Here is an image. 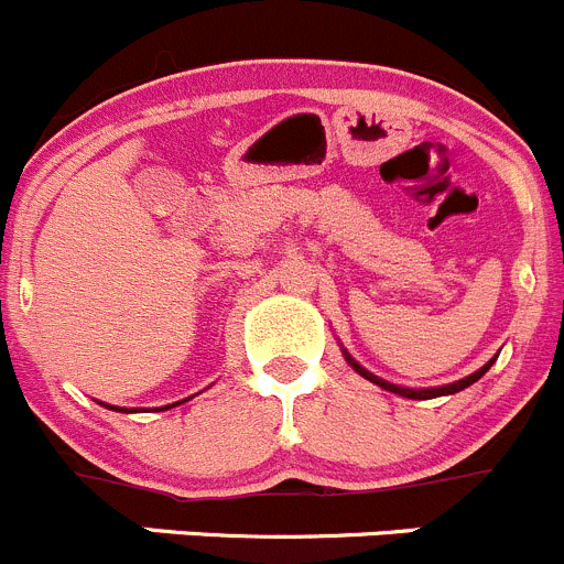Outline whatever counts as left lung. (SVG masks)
Here are the masks:
<instances>
[{
  "label": "left lung",
  "instance_id": "left-lung-1",
  "mask_svg": "<svg viewBox=\"0 0 564 564\" xmlns=\"http://www.w3.org/2000/svg\"><path fill=\"white\" fill-rule=\"evenodd\" d=\"M341 356H345V361H347V365L354 367V370L359 372L361 378H367V381H370V383H376V387L387 389V392H394V394H401V398H409V401H431V398H442V394H456V392H462V389H467V387H470V383H476L478 378H481L484 372L489 370V367L496 365V359H498V356H492V359H489L487 365H484V367H478L476 372H470V376H467V378H459V381H454V383H445V387H425V389H412V387H398V383H392V381H383V378L372 376V372L367 370V367H361L359 361L354 359V356L347 354L345 347H341Z\"/></svg>",
  "mask_w": 564,
  "mask_h": 564
}]
</instances>
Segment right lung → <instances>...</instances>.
Wrapping results in <instances>:
<instances>
[{"label":"right lung","instance_id":"1","mask_svg":"<svg viewBox=\"0 0 564 564\" xmlns=\"http://www.w3.org/2000/svg\"><path fill=\"white\" fill-rule=\"evenodd\" d=\"M188 401V398H186ZM186 401H177V403H170V406H161V409H175V406H181V403H186ZM105 409H113V412H135V409H122V406H110V403H102ZM141 412V409H139Z\"/></svg>","mask_w":564,"mask_h":564}]
</instances>
